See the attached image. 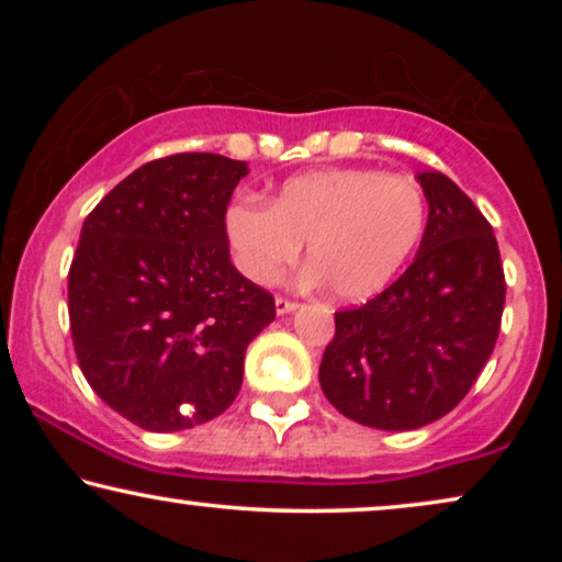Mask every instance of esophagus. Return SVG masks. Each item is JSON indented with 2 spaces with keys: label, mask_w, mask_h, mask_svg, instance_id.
<instances>
[{
  "label": "esophagus",
  "mask_w": 562,
  "mask_h": 562,
  "mask_svg": "<svg viewBox=\"0 0 562 562\" xmlns=\"http://www.w3.org/2000/svg\"><path fill=\"white\" fill-rule=\"evenodd\" d=\"M296 306H299V302H294V299H289V296H276V312H279V314L294 312Z\"/></svg>",
  "instance_id": "obj_1"
}]
</instances>
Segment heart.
I'll use <instances>...</instances> for the list:
<instances>
[{"label":"heart","instance_id":"heart-1","mask_svg":"<svg viewBox=\"0 0 562 562\" xmlns=\"http://www.w3.org/2000/svg\"><path fill=\"white\" fill-rule=\"evenodd\" d=\"M427 229V196L417 181L373 168H325L294 176L271 204L240 196L225 214L240 271L273 283L306 243V281L342 302H366L402 273Z\"/></svg>","mask_w":562,"mask_h":562}]
</instances>
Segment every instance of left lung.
I'll list each match as a JSON object with an SVG mask.
<instances>
[{
	"mask_svg": "<svg viewBox=\"0 0 562 562\" xmlns=\"http://www.w3.org/2000/svg\"><path fill=\"white\" fill-rule=\"evenodd\" d=\"M429 214L412 266L335 312L319 366L327 402L358 425L417 429L463 402L494 352L506 299L494 227L440 171L419 173Z\"/></svg>",
	"mask_w": 562,
	"mask_h": 562,
	"instance_id": "left-lung-1",
	"label": "left lung"
}]
</instances>
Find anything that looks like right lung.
<instances>
[{
  "mask_svg": "<svg viewBox=\"0 0 562 562\" xmlns=\"http://www.w3.org/2000/svg\"><path fill=\"white\" fill-rule=\"evenodd\" d=\"M245 160L176 153L120 181L81 227L68 319L83 379L114 412L179 432L220 417L252 337L276 317L229 260L225 214Z\"/></svg>",
  "mask_w": 562,
  "mask_h": 562,
  "instance_id": "obj_1",
  "label": "right lung"
}]
</instances>
